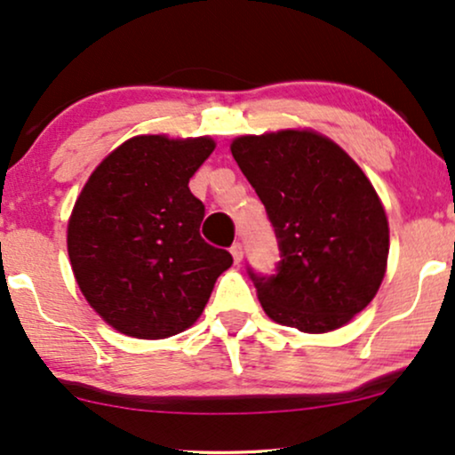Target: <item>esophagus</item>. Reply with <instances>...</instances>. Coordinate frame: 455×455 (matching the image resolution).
Instances as JSON below:
<instances>
[{"label":"esophagus","instance_id":"obj_1","mask_svg":"<svg viewBox=\"0 0 455 455\" xmlns=\"http://www.w3.org/2000/svg\"><path fill=\"white\" fill-rule=\"evenodd\" d=\"M229 253H232V257H234V261H236V263H240V261H243V257H244L243 244H240V243H234V244H232V249H229Z\"/></svg>","mask_w":455,"mask_h":455}]
</instances>
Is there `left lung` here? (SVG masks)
Segmentation results:
<instances>
[{
    "label": "left lung",
    "instance_id": "1",
    "mask_svg": "<svg viewBox=\"0 0 455 455\" xmlns=\"http://www.w3.org/2000/svg\"><path fill=\"white\" fill-rule=\"evenodd\" d=\"M232 156L266 206L280 261L253 272L272 321L304 333L344 327L378 293L388 219L371 181L339 145L312 131L238 137Z\"/></svg>",
    "mask_w": 455,
    "mask_h": 455
}]
</instances>
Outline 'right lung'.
I'll return each mask as SVG.
<instances>
[{"label": "right lung", "instance_id": "add662e5", "mask_svg": "<svg viewBox=\"0 0 455 455\" xmlns=\"http://www.w3.org/2000/svg\"><path fill=\"white\" fill-rule=\"evenodd\" d=\"M209 137L141 134L111 151L84 185L67 228L80 291L120 333L162 339L198 321L232 255L200 236L204 204L188 183Z\"/></svg>", "mask_w": 455, "mask_h": 455}]
</instances>
